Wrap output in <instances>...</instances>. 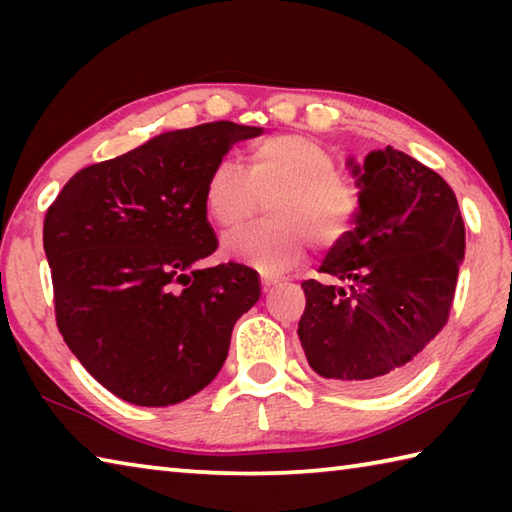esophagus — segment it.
Returning a JSON list of instances; mask_svg holds the SVG:
<instances>
[{"instance_id":"1","label":"esophagus","mask_w":512,"mask_h":512,"mask_svg":"<svg viewBox=\"0 0 512 512\" xmlns=\"http://www.w3.org/2000/svg\"><path fill=\"white\" fill-rule=\"evenodd\" d=\"M275 282H277V280H273V277H264V280H262V289H264V293H266V291H271V289L275 287Z\"/></svg>"}]
</instances>
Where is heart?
I'll use <instances>...</instances> for the list:
<instances>
[{
  "instance_id": "b5f03b06",
  "label": "heart",
  "mask_w": 512,
  "mask_h": 512,
  "mask_svg": "<svg viewBox=\"0 0 512 512\" xmlns=\"http://www.w3.org/2000/svg\"><path fill=\"white\" fill-rule=\"evenodd\" d=\"M262 201L273 221L223 241L225 255L253 264L264 273L296 266L307 235L334 246L350 235L359 198L339 176L332 155L302 135H273L250 146L246 171L223 160L210 171L203 205L223 232H235L253 219Z\"/></svg>"
}]
</instances>
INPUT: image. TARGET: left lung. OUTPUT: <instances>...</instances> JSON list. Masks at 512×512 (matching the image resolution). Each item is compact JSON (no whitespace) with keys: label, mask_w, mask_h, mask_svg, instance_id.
<instances>
[{"label":"left lung","mask_w":512,"mask_h":512,"mask_svg":"<svg viewBox=\"0 0 512 512\" xmlns=\"http://www.w3.org/2000/svg\"><path fill=\"white\" fill-rule=\"evenodd\" d=\"M350 235L305 280L298 336L309 366L354 393H381L427 359L454 302L465 255L458 201L436 171L386 146L363 164Z\"/></svg>","instance_id":"8db88e82"}]
</instances>
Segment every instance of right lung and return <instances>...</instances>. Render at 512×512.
I'll return each instance as SVG.
<instances>
[{
    "mask_svg": "<svg viewBox=\"0 0 512 512\" xmlns=\"http://www.w3.org/2000/svg\"><path fill=\"white\" fill-rule=\"evenodd\" d=\"M262 133L235 121L162 133L74 173L49 205L42 241L58 329L121 400L169 406L203 391L259 300L253 268L198 262L219 246L205 180L232 144Z\"/></svg>",
    "mask_w": 512,
    "mask_h": 512,
    "instance_id": "1",
    "label": "right lung"
}]
</instances>
